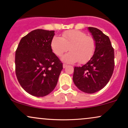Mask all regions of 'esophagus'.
Listing matches in <instances>:
<instances>
[{"mask_svg":"<svg viewBox=\"0 0 128 128\" xmlns=\"http://www.w3.org/2000/svg\"><path fill=\"white\" fill-rule=\"evenodd\" d=\"M63 68H66V67H67V64H63Z\"/></svg>","mask_w":128,"mask_h":128,"instance_id":"obj_1","label":"esophagus"}]
</instances>
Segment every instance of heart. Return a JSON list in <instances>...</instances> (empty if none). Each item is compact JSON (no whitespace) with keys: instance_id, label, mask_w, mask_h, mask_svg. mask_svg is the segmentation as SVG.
<instances>
[{"instance_id":"heart-1","label":"heart","mask_w":128,"mask_h":128,"mask_svg":"<svg viewBox=\"0 0 128 128\" xmlns=\"http://www.w3.org/2000/svg\"><path fill=\"white\" fill-rule=\"evenodd\" d=\"M62 38L54 36L50 43L51 49L56 55L60 56L69 50L70 52L62 56V61L74 63L86 62L91 59L96 49L95 41L84 32L72 30L63 32Z\"/></svg>"}]
</instances>
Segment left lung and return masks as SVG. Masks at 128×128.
<instances>
[{
	"label": "left lung",
	"instance_id": "obj_1",
	"mask_svg": "<svg viewBox=\"0 0 128 128\" xmlns=\"http://www.w3.org/2000/svg\"><path fill=\"white\" fill-rule=\"evenodd\" d=\"M96 43L91 59L81 67H74L73 80L82 92L94 93L109 82L114 68V52L108 36L96 28L88 27Z\"/></svg>",
	"mask_w": 128,
	"mask_h": 128
}]
</instances>
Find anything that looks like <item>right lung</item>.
<instances>
[{
	"mask_svg": "<svg viewBox=\"0 0 128 128\" xmlns=\"http://www.w3.org/2000/svg\"><path fill=\"white\" fill-rule=\"evenodd\" d=\"M54 30L36 29L23 37L16 52V73L20 86L36 97L47 96L55 89L62 63L52 52Z\"/></svg>",
	"mask_w": 128,
	"mask_h": 128,
	"instance_id": "obj_1",
	"label": "right lung"
}]
</instances>
